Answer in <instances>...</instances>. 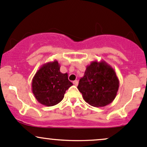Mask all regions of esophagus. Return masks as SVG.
I'll list each match as a JSON object with an SVG mask.
<instances>
[{"mask_svg":"<svg viewBox=\"0 0 147 147\" xmlns=\"http://www.w3.org/2000/svg\"><path fill=\"white\" fill-rule=\"evenodd\" d=\"M73 84L75 86H77V85H78V81H77V80H75V81L73 82Z\"/></svg>","mask_w":147,"mask_h":147,"instance_id":"1","label":"esophagus"}]
</instances>
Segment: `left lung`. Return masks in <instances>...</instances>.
Returning <instances> with one entry per match:
<instances>
[{
  "instance_id": "left-lung-1",
  "label": "left lung",
  "mask_w": 147,
  "mask_h": 147,
  "mask_svg": "<svg viewBox=\"0 0 147 147\" xmlns=\"http://www.w3.org/2000/svg\"><path fill=\"white\" fill-rule=\"evenodd\" d=\"M119 81L115 71L104 61H94L86 66L77 88L90 105L99 107L110 104L116 98Z\"/></svg>"
}]
</instances>
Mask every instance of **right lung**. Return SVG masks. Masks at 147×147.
<instances>
[{"instance_id":"obj_1","label":"right lung","mask_w":147,"mask_h":147,"mask_svg":"<svg viewBox=\"0 0 147 147\" xmlns=\"http://www.w3.org/2000/svg\"><path fill=\"white\" fill-rule=\"evenodd\" d=\"M58 61L44 64L37 71L32 80V91L40 104L51 107L63 99L66 90L72 86L67 73H62Z\"/></svg>"}]
</instances>
